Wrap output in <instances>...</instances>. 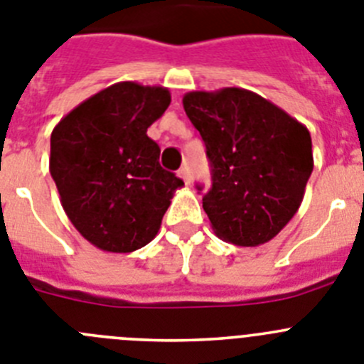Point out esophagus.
<instances>
[{
  "label": "esophagus",
  "mask_w": 364,
  "mask_h": 364,
  "mask_svg": "<svg viewBox=\"0 0 364 364\" xmlns=\"http://www.w3.org/2000/svg\"><path fill=\"white\" fill-rule=\"evenodd\" d=\"M178 176L182 180H184L186 184H189L191 182V171H189V166H184V168L178 169Z\"/></svg>",
  "instance_id": "34e87169"
}]
</instances>
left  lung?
<instances>
[{
  "mask_svg": "<svg viewBox=\"0 0 364 364\" xmlns=\"http://www.w3.org/2000/svg\"><path fill=\"white\" fill-rule=\"evenodd\" d=\"M182 105L211 162L202 204L215 235L240 247L274 238L298 213L314 168L306 126L243 88L189 92Z\"/></svg>",
  "mask_w": 364,
  "mask_h": 364,
  "instance_id": "obj_1",
  "label": "left lung"
}]
</instances>
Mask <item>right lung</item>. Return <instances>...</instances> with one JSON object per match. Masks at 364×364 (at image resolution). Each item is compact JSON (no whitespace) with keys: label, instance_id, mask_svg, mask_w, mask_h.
<instances>
[{"label":"right lung","instance_id":"1","mask_svg":"<svg viewBox=\"0 0 364 364\" xmlns=\"http://www.w3.org/2000/svg\"><path fill=\"white\" fill-rule=\"evenodd\" d=\"M171 102L164 86L115 82L75 106L50 136V175L82 238L133 252L156 236L184 182L160 168L148 128Z\"/></svg>","mask_w":364,"mask_h":364}]
</instances>
